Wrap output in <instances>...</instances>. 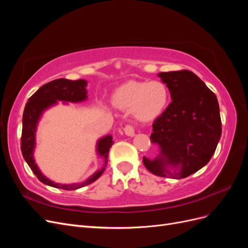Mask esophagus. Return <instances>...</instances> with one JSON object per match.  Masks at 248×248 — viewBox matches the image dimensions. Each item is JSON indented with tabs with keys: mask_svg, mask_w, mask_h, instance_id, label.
Here are the masks:
<instances>
[{
	"mask_svg": "<svg viewBox=\"0 0 248 248\" xmlns=\"http://www.w3.org/2000/svg\"><path fill=\"white\" fill-rule=\"evenodd\" d=\"M124 132H125L126 136H128V137H133L134 134H136V132H134L133 126H131V125H126L124 127Z\"/></svg>",
	"mask_w": 248,
	"mask_h": 248,
	"instance_id": "1",
	"label": "esophagus"
}]
</instances>
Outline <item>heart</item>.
I'll return each mask as SVG.
<instances>
[{
  "instance_id": "1",
  "label": "heart",
  "mask_w": 248,
  "mask_h": 248,
  "mask_svg": "<svg viewBox=\"0 0 248 248\" xmlns=\"http://www.w3.org/2000/svg\"><path fill=\"white\" fill-rule=\"evenodd\" d=\"M114 103L120 108L131 110L139 122L148 123L160 117L170 101V91L160 80H129L118 87L112 94Z\"/></svg>"
}]
</instances>
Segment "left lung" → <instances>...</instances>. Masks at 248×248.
Masks as SVG:
<instances>
[{
  "instance_id": "8db88e82",
  "label": "left lung",
  "mask_w": 248,
  "mask_h": 248,
  "mask_svg": "<svg viewBox=\"0 0 248 248\" xmlns=\"http://www.w3.org/2000/svg\"><path fill=\"white\" fill-rule=\"evenodd\" d=\"M171 102L157 118L150 140L158 145L154 159L144 156L145 167L159 177L182 179L211 159L221 137L219 104L205 82L189 70L160 72Z\"/></svg>"
}]
</instances>
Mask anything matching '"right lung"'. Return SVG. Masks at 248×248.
Here are the masks:
<instances>
[{
	"instance_id": "1",
	"label": "right lung",
	"mask_w": 248,
	"mask_h": 248,
	"mask_svg": "<svg viewBox=\"0 0 248 248\" xmlns=\"http://www.w3.org/2000/svg\"><path fill=\"white\" fill-rule=\"evenodd\" d=\"M87 80L78 79L70 80L66 78H59L51 80L47 84L43 85L37 91L30 97L22 115V131L20 140V149L22 156L27 161L28 166L31 168L36 177L44 184H46L56 188L65 190H76L93 183L98 179L102 172L106 170L108 164V157L109 148L114 144L111 136H106L97 140L96 152L97 155L102 157L104 160V166L99 169L94 174L88 178L86 181L81 183L74 184H59L51 181L48 178L44 176L34 159V150L36 146V130L39 120L42 114L47 108L52 106H56L58 101L67 102H81L85 101L87 96Z\"/></svg>"
}]
</instances>
